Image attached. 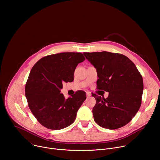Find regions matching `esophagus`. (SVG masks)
Instances as JSON below:
<instances>
[{"mask_svg": "<svg viewBox=\"0 0 160 160\" xmlns=\"http://www.w3.org/2000/svg\"><path fill=\"white\" fill-rule=\"evenodd\" d=\"M86 94H87V98H90L91 96V94L89 92H86Z\"/></svg>", "mask_w": 160, "mask_h": 160, "instance_id": "1", "label": "esophagus"}]
</instances>
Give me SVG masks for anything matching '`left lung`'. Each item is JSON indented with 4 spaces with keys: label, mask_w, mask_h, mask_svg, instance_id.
<instances>
[{
    "label": "left lung",
    "mask_w": 160,
    "mask_h": 160,
    "mask_svg": "<svg viewBox=\"0 0 160 160\" xmlns=\"http://www.w3.org/2000/svg\"><path fill=\"white\" fill-rule=\"evenodd\" d=\"M83 54L97 70V88L109 92L107 98L92 93L96 101L92 109L94 121L111 130L126 125L141 105L142 75L135 64L123 54L106 51Z\"/></svg>",
    "instance_id": "obj_1"
}]
</instances>
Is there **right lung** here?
I'll return each instance as SVG.
<instances>
[{
	"label": "right lung",
	"mask_w": 160,
	"mask_h": 160,
	"mask_svg": "<svg viewBox=\"0 0 160 160\" xmlns=\"http://www.w3.org/2000/svg\"><path fill=\"white\" fill-rule=\"evenodd\" d=\"M85 59L80 52H62L41 58L32 68L25 96L32 114L43 127L59 130L74 122L86 93L78 90L65 99L60 90L63 83L73 80L77 66Z\"/></svg>",
	"instance_id": "obj_1"
}]
</instances>
